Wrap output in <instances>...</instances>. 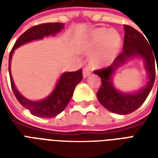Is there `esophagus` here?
I'll return each instance as SVG.
<instances>
[{
    "mask_svg": "<svg viewBox=\"0 0 158 158\" xmlns=\"http://www.w3.org/2000/svg\"><path fill=\"white\" fill-rule=\"evenodd\" d=\"M91 73V70L89 68H85V69H83V76H84V78H86V77H88Z\"/></svg>",
    "mask_w": 158,
    "mask_h": 158,
    "instance_id": "esophagus-1",
    "label": "esophagus"
}]
</instances>
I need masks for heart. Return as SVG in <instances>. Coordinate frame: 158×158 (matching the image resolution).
<instances>
[{"instance_id":"obj_1","label":"heart","mask_w":158,"mask_h":158,"mask_svg":"<svg viewBox=\"0 0 158 158\" xmlns=\"http://www.w3.org/2000/svg\"><path fill=\"white\" fill-rule=\"evenodd\" d=\"M121 36L116 30L99 28L93 30L84 41V48L88 51L98 48L92 56L95 64L102 65L111 62L118 53Z\"/></svg>"}]
</instances>
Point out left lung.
<instances>
[{
	"label": "left lung",
	"mask_w": 158,
	"mask_h": 158,
	"mask_svg": "<svg viewBox=\"0 0 158 158\" xmlns=\"http://www.w3.org/2000/svg\"><path fill=\"white\" fill-rule=\"evenodd\" d=\"M123 28L125 33L122 53L117 56L112 65L94 71V73L99 76L102 80V85L97 92L100 103L110 112L123 115L135 111L147 98L155 81V61L156 60L152 47L150 46L148 41L139 31L129 25H123ZM139 56L143 60L148 75L147 85L134 93L118 92L112 84V76L116 69L129 59Z\"/></svg>",
	"instance_id": "8db88e82"
}]
</instances>
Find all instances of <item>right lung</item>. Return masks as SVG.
<instances>
[{
  "instance_id": "1",
  "label": "right lung",
  "mask_w": 158,
  "mask_h": 158,
  "mask_svg": "<svg viewBox=\"0 0 158 158\" xmlns=\"http://www.w3.org/2000/svg\"><path fill=\"white\" fill-rule=\"evenodd\" d=\"M62 29H64V23H47L33 26L26 30L17 40L9 55L8 71L12 91L19 103L26 109L29 110L30 113L34 116L40 118H53L62 113L72 98L76 85L82 80V69H79L75 72L63 73L60 77L55 89L50 94V96L41 101H31L23 96L14 85L11 73L12 54L19 46L33 40H41L45 36L55 35Z\"/></svg>"
}]
</instances>
